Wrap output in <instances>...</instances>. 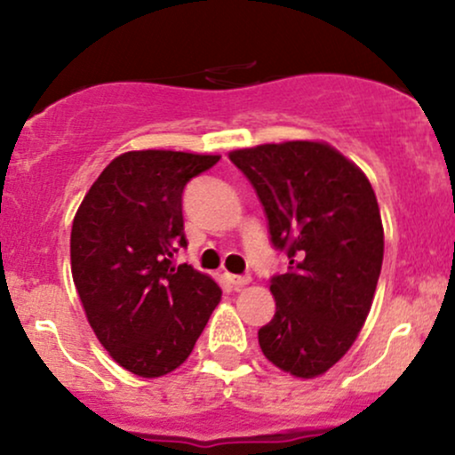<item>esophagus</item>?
<instances>
[{"instance_id":"esophagus-1","label":"esophagus","mask_w":455,"mask_h":455,"mask_svg":"<svg viewBox=\"0 0 455 455\" xmlns=\"http://www.w3.org/2000/svg\"><path fill=\"white\" fill-rule=\"evenodd\" d=\"M224 278H227V282L233 286V289H242V286L250 284V280H252L250 275H235V274H227Z\"/></svg>"}]
</instances>
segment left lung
<instances>
[{
	"label": "left lung",
	"mask_w": 455,
	"mask_h": 455,
	"mask_svg": "<svg viewBox=\"0 0 455 455\" xmlns=\"http://www.w3.org/2000/svg\"><path fill=\"white\" fill-rule=\"evenodd\" d=\"M267 218L271 245L289 257L271 275L275 315L260 351L293 377L327 372L362 331L383 265V222L372 186L325 143L289 140L237 149Z\"/></svg>",
	"instance_id": "left-lung-1"
}]
</instances>
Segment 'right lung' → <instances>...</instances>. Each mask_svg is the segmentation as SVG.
I'll return each instance as SVG.
<instances>
[{
    "label": "right lung",
    "instance_id": "obj_1",
    "mask_svg": "<svg viewBox=\"0 0 455 455\" xmlns=\"http://www.w3.org/2000/svg\"><path fill=\"white\" fill-rule=\"evenodd\" d=\"M218 160L164 149L117 156L72 222V278L87 321L115 362L137 377L180 368L220 304L210 275L173 263L188 245L184 188Z\"/></svg>",
    "mask_w": 455,
    "mask_h": 455
}]
</instances>
